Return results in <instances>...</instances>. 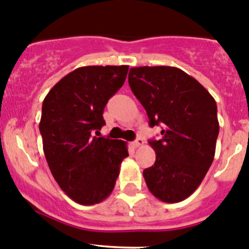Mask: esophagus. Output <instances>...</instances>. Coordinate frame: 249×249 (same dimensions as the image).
Returning a JSON list of instances; mask_svg holds the SVG:
<instances>
[{"label":"esophagus","instance_id":"1","mask_svg":"<svg viewBox=\"0 0 249 249\" xmlns=\"http://www.w3.org/2000/svg\"><path fill=\"white\" fill-rule=\"evenodd\" d=\"M143 144H144V140H143L142 137H138L137 140L133 141V142H132L133 148H140V146H142Z\"/></svg>","mask_w":249,"mask_h":249}]
</instances>
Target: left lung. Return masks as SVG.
<instances>
[{
	"label": "left lung",
	"mask_w": 249,
	"mask_h": 249,
	"mask_svg": "<svg viewBox=\"0 0 249 249\" xmlns=\"http://www.w3.org/2000/svg\"><path fill=\"white\" fill-rule=\"evenodd\" d=\"M132 93L162 138L149 141L156 160L143 171L149 191L164 203L190 197L205 178L219 132L217 105L196 78L175 67H137L129 72Z\"/></svg>",
	"instance_id": "8db88e82"
}]
</instances>
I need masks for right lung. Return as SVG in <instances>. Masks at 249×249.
<instances>
[{
	"label": "right lung",
	"mask_w": 249,
	"mask_h": 249,
	"mask_svg": "<svg viewBox=\"0 0 249 249\" xmlns=\"http://www.w3.org/2000/svg\"><path fill=\"white\" fill-rule=\"evenodd\" d=\"M127 65H89L65 75L45 96L39 123L43 149L63 192L81 205H94L113 191L126 142L99 136L104 108L122 88Z\"/></svg>",
	"instance_id": "add662e5"
}]
</instances>
